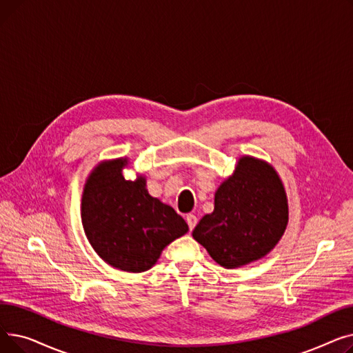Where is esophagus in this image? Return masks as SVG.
<instances>
[{"label": "esophagus", "mask_w": 353, "mask_h": 353, "mask_svg": "<svg viewBox=\"0 0 353 353\" xmlns=\"http://www.w3.org/2000/svg\"><path fill=\"white\" fill-rule=\"evenodd\" d=\"M186 221H188V225H189V229L193 230L194 226L197 225V217L194 214H188L186 216Z\"/></svg>", "instance_id": "esophagus-1"}]
</instances>
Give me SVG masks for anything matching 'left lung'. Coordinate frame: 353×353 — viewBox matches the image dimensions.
<instances>
[{"label": "left lung", "mask_w": 353, "mask_h": 353, "mask_svg": "<svg viewBox=\"0 0 353 353\" xmlns=\"http://www.w3.org/2000/svg\"><path fill=\"white\" fill-rule=\"evenodd\" d=\"M288 219L279 174L266 161L243 156L216 190L214 210L201 217L193 237L216 263L234 269L265 257L283 236Z\"/></svg>", "instance_id": "8db88e82"}]
</instances>
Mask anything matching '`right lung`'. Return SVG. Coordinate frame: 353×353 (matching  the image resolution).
<instances>
[{
  "label": "right lung",
  "mask_w": 353,
  "mask_h": 353,
  "mask_svg": "<svg viewBox=\"0 0 353 353\" xmlns=\"http://www.w3.org/2000/svg\"><path fill=\"white\" fill-rule=\"evenodd\" d=\"M128 159L101 161L85 181L81 221L90 245L105 263L124 272L150 269L189 226L173 208L152 197L145 177L125 180Z\"/></svg>",
  "instance_id": "obj_1"
}]
</instances>
